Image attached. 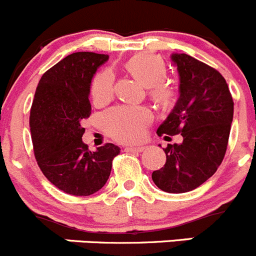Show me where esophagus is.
I'll list each match as a JSON object with an SVG mask.
<instances>
[{
  "label": "esophagus",
  "mask_w": 256,
  "mask_h": 256,
  "mask_svg": "<svg viewBox=\"0 0 256 256\" xmlns=\"http://www.w3.org/2000/svg\"><path fill=\"white\" fill-rule=\"evenodd\" d=\"M126 150L127 152H138V153H140V152H144L146 150V146H129L126 148Z\"/></svg>",
  "instance_id": "1"
}]
</instances>
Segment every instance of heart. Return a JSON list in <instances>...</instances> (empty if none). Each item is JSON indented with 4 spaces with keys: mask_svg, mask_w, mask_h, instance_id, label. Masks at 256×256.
Segmentation results:
<instances>
[{
    "mask_svg": "<svg viewBox=\"0 0 256 256\" xmlns=\"http://www.w3.org/2000/svg\"><path fill=\"white\" fill-rule=\"evenodd\" d=\"M127 68L136 74L150 94L162 104H169L174 98V90L166 86V67L160 58L139 54L128 60ZM114 93V73L107 67L96 73L90 82V97L96 104H104ZM153 120L150 110L143 106H117L103 116V124L112 138L122 143L136 142L143 136L146 126Z\"/></svg>",
    "mask_w": 256,
    "mask_h": 256,
    "instance_id": "1",
    "label": "heart"
}]
</instances>
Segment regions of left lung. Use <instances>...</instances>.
Wrapping results in <instances>:
<instances>
[{"instance_id": "1", "label": "left lung", "mask_w": 256, "mask_h": 256, "mask_svg": "<svg viewBox=\"0 0 256 256\" xmlns=\"http://www.w3.org/2000/svg\"><path fill=\"white\" fill-rule=\"evenodd\" d=\"M180 77L179 97L156 134H180L182 144H168L163 168L152 174L154 184L166 193H186L208 180L224 159L234 114L226 80L216 70L186 53H174Z\"/></svg>"}]
</instances>
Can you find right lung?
Wrapping results in <instances>:
<instances>
[{
    "label": "right lung",
    "instance_id": "1",
    "mask_svg": "<svg viewBox=\"0 0 256 256\" xmlns=\"http://www.w3.org/2000/svg\"><path fill=\"white\" fill-rule=\"evenodd\" d=\"M107 54L76 52L43 73L31 113L32 143L43 176L60 190L88 196L100 190L110 176L112 162L120 153L112 143L88 150L80 123L92 112L90 80Z\"/></svg>",
    "mask_w": 256,
    "mask_h": 256
}]
</instances>
